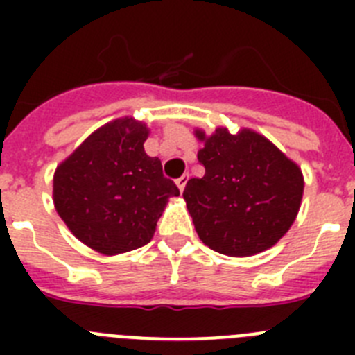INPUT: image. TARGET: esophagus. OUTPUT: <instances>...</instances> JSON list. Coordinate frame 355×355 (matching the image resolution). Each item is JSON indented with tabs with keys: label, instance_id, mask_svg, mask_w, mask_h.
<instances>
[{
	"label": "esophagus",
	"instance_id": "obj_1",
	"mask_svg": "<svg viewBox=\"0 0 355 355\" xmlns=\"http://www.w3.org/2000/svg\"><path fill=\"white\" fill-rule=\"evenodd\" d=\"M187 183H188V174H183V175H181V178H180V180L175 181V184H178V188H180L181 192H183V190H184V187H187Z\"/></svg>",
	"mask_w": 355,
	"mask_h": 355
}]
</instances>
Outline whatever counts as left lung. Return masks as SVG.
<instances>
[{
	"label": "left lung",
	"mask_w": 355,
	"mask_h": 355,
	"mask_svg": "<svg viewBox=\"0 0 355 355\" xmlns=\"http://www.w3.org/2000/svg\"><path fill=\"white\" fill-rule=\"evenodd\" d=\"M205 144L197 158L202 178H192L183 197L196 231L215 252L247 258L275 245L297 218L304 175L270 140L243 128L236 135L196 130Z\"/></svg>",
	"instance_id": "left-lung-1"
}]
</instances>
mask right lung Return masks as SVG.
<instances>
[{
	"label": "right lung",
	"instance_id": "1",
	"mask_svg": "<svg viewBox=\"0 0 355 355\" xmlns=\"http://www.w3.org/2000/svg\"><path fill=\"white\" fill-rule=\"evenodd\" d=\"M149 128L133 117L108 122L89 135L53 175V202L71 233L105 256L149 243L171 197L180 196L147 156Z\"/></svg>",
	"mask_w": 355,
	"mask_h": 355
}]
</instances>
